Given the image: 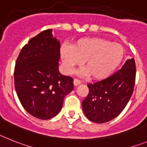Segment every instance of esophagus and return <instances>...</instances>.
I'll use <instances>...</instances> for the list:
<instances>
[{"instance_id": "34e87169", "label": "esophagus", "mask_w": 147, "mask_h": 147, "mask_svg": "<svg viewBox=\"0 0 147 147\" xmlns=\"http://www.w3.org/2000/svg\"><path fill=\"white\" fill-rule=\"evenodd\" d=\"M73 84H74V86H78L81 84V81L78 80V79H74V81H73Z\"/></svg>"}]
</instances>
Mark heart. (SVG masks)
<instances>
[{"mask_svg": "<svg viewBox=\"0 0 147 147\" xmlns=\"http://www.w3.org/2000/svg\"><path fill=\"white\" fill-rule=\"evenodd\" d=\"M61 57L65 72L71 73L84 61L82 75L95 80L107 78L121 64L124 57L123 46L100 38H86L75 42L72 49L61 47Z\"/></svg>", "mask_w": 147, "mask_h": 147, "instance_id": "obj_1", "label": "heart"}]
</instances>
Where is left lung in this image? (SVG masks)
<instances>
[{"label":"left lung","mask_w":147,"mask_h":147,"mask_svg":"<svg viewBox=\"0 0 147 147\" xmlns=\"http://www.w3.org/2000/svg\"><path fill=\"white\" fill-rule=\"evenodd\" d=\"M135 75V61L131 58L111 76L88 84L89 94L82 101L86 118L95 123H103L119 115L133 93Z\"/></svg>","instance_id":"obj_1"}]
</instances>
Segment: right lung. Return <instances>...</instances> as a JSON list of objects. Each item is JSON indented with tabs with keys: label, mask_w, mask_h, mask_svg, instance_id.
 <instances>
[{
	"label": "right lung",
	"mask_w": 147,
	"mask_h": 147,
	"mask_svg": "<svg viewBox=\"0 0 147 147\" xmlns=\"http://www.w3.org/2000/svg\"><path fill=\"white\" fill-rule=\"evenodd\" d=\"M52 29L39 33L20 51L14 72L15 88L25 110L38 119L58 114L63 99L73 89V79L58 69L60 41Z\"/></svg>",
	"instance_id": "add662e5"
}]
</instances>
